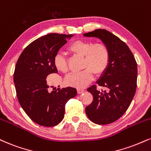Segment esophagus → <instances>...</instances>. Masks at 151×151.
Wrapping results in <instances>:
<instances>
[{
	"label": "esophagus",
	"instance_id": "1",
	"mask_svg": "<svg viewBox=\"0 0 151 151\" xmlns=\"http://www.w3.org/2000/svg\"><path fill=\"white\" fill-rule=\"evenodd\" d=\"M77 93H79V94H80V93H83V91H84V90L83 89V88H77Z\"/></svg>",
	"mask_w": 151,
	"mask_h": 151
}]
</instances>
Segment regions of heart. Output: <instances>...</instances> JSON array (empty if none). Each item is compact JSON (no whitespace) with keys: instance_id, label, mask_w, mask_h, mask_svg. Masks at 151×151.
I'll use <instances>...</instances> for the list:
<instances>
[{"instance_id":"obj_1","label":"heart","mask_w":151,"mask_h":151,"mask_svg":"<svg viewBox=\"0 0 151 151\" xmlns=\"http://www.w3.org/2000/svg\"><path fill=\"white\" fill-rule=\"evenodd\" d=\"M69 52L83 56V71L68 74L65 79V84L75 88H83L93 80L94 73L99 77L105 73L110 62V52L103 43H93L86 40L77 39L68 46ZM53 64L58 72L65 74L68 71V61L64 55L58 53L55 56Z\"/></svg>"}]
</instances>
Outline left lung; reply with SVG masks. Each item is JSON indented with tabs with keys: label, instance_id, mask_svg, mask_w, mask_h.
I'll return each instance as SVG.
<instances>
[{
	"label": "left lung",
	"instance_id": "left-lung-1",
	"mask_svg": "<svg viewBox=\"0 0 151 151\" xmlns=\"http://www.w3.org/2000/svg\"><path fill=\"white\" fill-rule=\"evenodd\" d=\"M83 36L99 38L110 50V65L97 81L105 90L96 85L87 89L93 99L86 108V114L95 124H110L124 115L135 95L137 63L127 45L108 31L99 29Z\"/></svg>",
	"mask_w": 151,
	"mask_h": 151
}]
</instances>
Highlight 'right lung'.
Listing matches in <instances>:
<instances>
[{
    "mask_svg": "<svg viewBox=\"0 0 151 151\" xmlns=\"http://www.w3.org/2000/svg\"><path fill=\"white\" fill-rule=\"evenodd\" d=\"M72 36L52 33L41 36L24 49L16 63L13 80L18 101L30 119L41 126L59 124L66 103L77 96L72 87L49 92L46 81L49 74L58 73L54 58Z\"/></svg>",
    "mask_w": 151,
    "mask_h": 151,
    "instance_id": "add662e5",
    "label": "right lung"
}]
</instances>
